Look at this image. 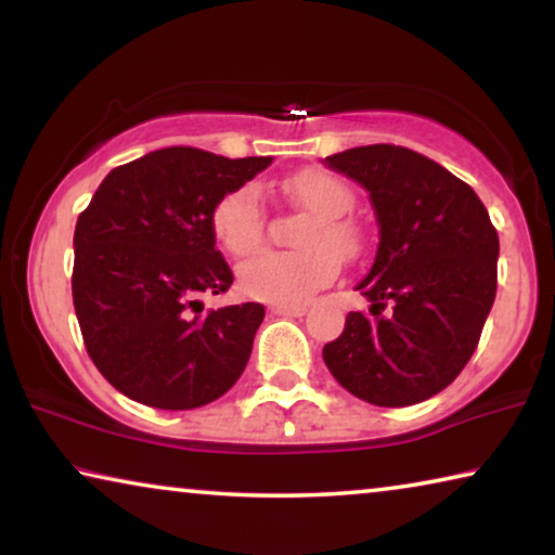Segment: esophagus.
<instances>
[{"instance_id":"obj_1","label":"esophagus","mask_w":555,"mask_h":555,"mask_svg":"<svg viewBox=\"0 0 555 555\" xmlns=\"http://www.w3.org/2000/svg\"><path fill=\"white\" fill-rule=\"evenodd\" d=\"M271 314L276 317H301L307 314V304H271Z\"/></svg>"}]
</instances>
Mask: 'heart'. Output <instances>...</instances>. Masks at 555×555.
Returning a JSON list of instances; mask_svg holds the SVG:
<instances>
[{
    "mask_svg": "<svg viewBox=\"0 0 555 555\" xmlns=\"http://www.w3.org/2000/svg\"><path fill=\"white\" fill-rule=\"evenodd\" d=\"M279 191L309 210L311 221L301 231V251H261L241 263L238 288L246 296L271 304H299L332 284L339 274V256H354L362 246L357 225L345 218L354 206V193L330 170L309 168L279 181ZM210 229L225 251L246 256L256 251L267 231V210L254 183L238 185L216 203Z\"/></svg>",
    "mask_w": 555,
    "mask_h": 555,
    "instance_id": "obj_1",
    "label": "heart"
}]
</instances>
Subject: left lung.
<instances>
[{
  "mask_svg": "<svg viewBox=\"0 0 555 555\" xmlns=\"http://www.w3.org/2000/svg\"><path fill=\"white\" fill-rule=\"evenodd\" d=\"M324 166L370 191L379 223L377 256L357 286L370 314L349 311L324 362L364 402L430 400L470 362L495 301V225L470 185L410 147L362 145Z\"/></svg>",
  "mask_w": 555,
  "mask_h": 555,
  "instance_id": "left-lung-1",
  "label": "left lung"
}]
</instances>
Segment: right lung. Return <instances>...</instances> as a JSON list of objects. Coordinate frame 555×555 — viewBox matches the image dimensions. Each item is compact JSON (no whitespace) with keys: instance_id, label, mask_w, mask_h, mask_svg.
I'll list each match as a JSON object with an SVG mask.
<instances>
[{"instance_id":"obj_1","label":"right lung","mask_w":555,"mask_h":555,"mask_svg":"<svg viewBox=\"0 0 555 555\" xmlns=\"http://www.w3.org/2000/svg\"><path fill=\"white\" fill-rule=\"evenodd\" d=\"M269 163L163 147L113 168L77 218L75 314L90 359L125 397L193 410L236 385L263 307L203 314L198 296L233 284L210 214Z\"/></svg>"}]
</instances>
